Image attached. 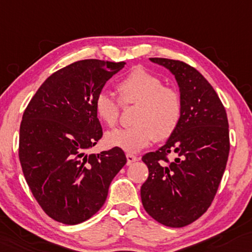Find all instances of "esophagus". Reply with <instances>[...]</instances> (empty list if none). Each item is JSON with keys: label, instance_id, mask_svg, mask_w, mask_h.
I'll return each instance as SVG.
<instances>
[{"label": "esophagus", "instance_id": "esophagus-1", "mask_svg": "<svg viewBox=\"0 0 252 252\" xmlns=\"http://www.w3.org/2000/svg\"><path fill=\"white\" fill-rule=\"evenodd\" d=\"M138 160L137 157H134L132 154H126V163L127 164H131V163L136 162Z\"/></svg>", "mask_w": 252, "mask_h": 252}]
</instances>
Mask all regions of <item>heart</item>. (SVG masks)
<instances>
[{"mask_svg": "<svg viewBox=\"0 0 252 252\" xmlns=\"http://www.w3.org/2000/svg\"><path fill=\"white\" fill-rule=\"evenodd\" d=\"M122 106L136 105L129 127L106 133V144L126 153H138L157 138L163 140L175 132L182 118L183 104L176 89L162 86L160 77L141 67L129 72L116 86ZM97 118L106 126H114L120 118V105L107 94H98L94 101Z\"/></svg>", "mask_w": 252, "mask_h": 252, "instance_id": "1", "label": "heart"}]
</instances>
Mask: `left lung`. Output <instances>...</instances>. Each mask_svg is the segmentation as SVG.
Here are the masks:
<instances>
[{
	"label": "left lung",
	"instance_id": "1",
	"mask_svg": "<svg viewBox=\"0 0 252 252\" xmlns=\"http://www.w3.org/2000/svg\"><path fill=\"white\" fill-rule=\"evenodd\" d=\"M150 60L175 76L183 111L165 144L143 157L150 175L141 185V202L157 221L184 227L208 210L217 193L229 153L227 115L217 92L194 67L179 60ZM169 154L175 157L171 161Z\"/></svg>",
	"mask_w": 252,
	"mask_h": 252
}]
</instances>
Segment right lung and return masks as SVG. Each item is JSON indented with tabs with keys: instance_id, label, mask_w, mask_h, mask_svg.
<instances>
[{
	"instance_id": "1",
	"label": "right lung",
	"mask_w": 252,
	"mask_h": 252,
	"mask_svg": "<svg viewBox=\"0 0 252 252\" xmlns=\"http://www.w3.org/2000/svg\"><path fill=\"white\" fill-rule=\"evenodd\" d=\"M126 63L86 59L57 70L25 109L19 160L25 179L45 214L66 225L92 217L126 163L118 147L88 151L102 137L94 101Z\"/></svg>"
}]
</instances>
